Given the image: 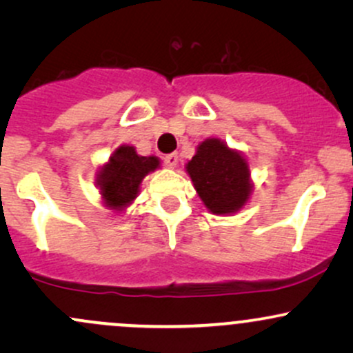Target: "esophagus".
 <instances>
[{"label": "esophagus", "mask_w": 353, "mask_h": 353, "mask_svg": "<svg viewBox=\"0 0 353 353\" xmlns=\"http://www.w3.org/2000/svg\"><path fill=\"white\" fill-rule=\"evenodd\" d=\"M164 164L168 165V168L176 169V168H177V164H179V156H177V152H171V154H168V156L164 157Z\"/></svg>", "instance_id": "34e87169"}]
</instances>
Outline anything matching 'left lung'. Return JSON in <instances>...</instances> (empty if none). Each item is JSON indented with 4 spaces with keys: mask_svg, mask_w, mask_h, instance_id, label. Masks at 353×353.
<instances>
[{
    "mask_svg": "<svg viewBox=\"0 0 353 353\" xmlns=\"http://www.w3.org/2000/svg\"><path fill=\"white\" fill-rule=\"evenodd\" d=\"M197 196L209 212L230 216L249 202L254 184L245 156L219 137H209L196 148L185 164Z\"/></svg>",
    "mask_w": 353,
    "mask_h": 353,
    "instance_id": "1",
    "label": "left lung"
}]
</instances>
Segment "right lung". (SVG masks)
Listing matches in <instances>:
<instances>
[{"instance_id": "add662e5", "label": "right lung", "mask_w": 353, "mask_h": 353, "mask_svg": "<svg viewBox=\"0 0 353 353\" xmlns=\"http://www.w3.org/2000/svg\"><path fill=\"white\" fill-rule=\"evenodd\" d=\"M159 168V157L139 156L134 145H119L96 174V185L104 208L124 212L139 196L144 177Z\"/></svg>"}]
</instances>
